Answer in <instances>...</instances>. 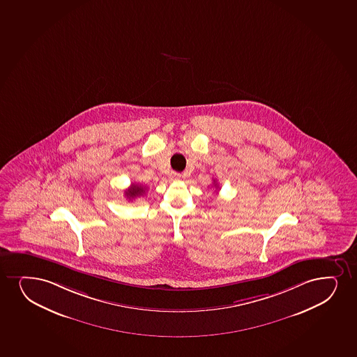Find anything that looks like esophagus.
Here are the masks:
<instances>
[{
  "mask_svg": "<svg viewBox=\"0 0 357 357\" xmlns=\"http://www.w3.org/2000/svg\"><path fill=\"white\" fill-rule=\"evenodd\" d=\"M181 173H176V172L171 173V179H173V181H178V179H181Z\"/></svg>",
  "mask_w": 357,
  "mask_h": 357,
  "instance_id": "34e87169",
  "label": "esophagus"
}]
</instances>
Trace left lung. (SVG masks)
<instances>
[{"label":"left lung","mask_w":357,"mask_h":357,"mask_svg":"<svg viewBox=\"0 0 357 357\" xmlns=\"http://www.w3.org/2000/svg\"><path fill=\"white\" fill-rule=\"evenodd\" d=\"M215 186H218V184H215Z\"/></svg>","instance_id":"8db88e82"}]
</instances>
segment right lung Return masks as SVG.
<instances>
[{"instance_id": "add662e5", "label": "right lung", "mask_w": 357, "mask_h": 357, "mask_svg": "<svg viewBox=\"0 0 357 357\" xmlns=\"http://www.w3.org/2000/svg\"><path fill=\"white\" fill-rule=\"evenodd\" d=\"M144 188L142 185L131 184L130 189L126 191V196L128 199H134V198L139 197L142 193H144Z\"/></svg>"}]
</instances>
